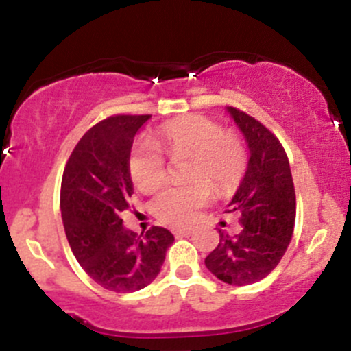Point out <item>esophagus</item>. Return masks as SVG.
Returning <instances> with one entry per match:
<instances>
[{
	"instance_id": "1",
	"label": "esophagus",
	"mask_w": 351,
	"mask_h": 351,
	"mask_svg": "<svg viewBox=\"0 0 351 351\" xmlns=\"http://www.w3.org/2000/svg\"><path fill=\"white\" fill-rule=\"evenodd\" d=\"M173 234H175L176 238H189V236L193 234V231L192 229H175Z\"/></svg>"
}]
</instances>
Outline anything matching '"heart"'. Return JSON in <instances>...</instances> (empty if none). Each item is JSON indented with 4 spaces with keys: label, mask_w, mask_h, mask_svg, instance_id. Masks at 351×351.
Returning <instances> with one entry per match:
<instances>
[{
    "label": "heart",
    "mask_w": 351,
    "mask_h": 351,
    "mask_svg": "<svg viewBox=\"0 0 351 351\" xmlns=\"http://www.w3.org/2000/svg\"><path fill=\"white\" fill-rule=\"evenodd\" d=\"M154 145L143 143L129 156V175L137 190L154 193L168 178L166 162L186 158L182 169L185 185L169 186L153 200V214L171 228H189L198 210L219 193L228 195L241 183L247 168V149L241 136L222 130L215 120L202 115H186L162 123L154 134Z\"/></svg>",
    "instance_id": "heart-1"
}]
</instances>
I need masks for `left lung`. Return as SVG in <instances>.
Here are the masks:
<instances>
[{
  "mask_svg": "<svg viewBox=\"0 0 351 351\" xmlns=\"http://www.w3.org/2000/svg\"><path fill=\"white\" fill-rule=\"evenodd\" d=\"M228 112L250 147L246 175L228 205L239 214L238 234L219 229V244L205 267L229 285H250L271 274L289 247L295 226V190L280 141L256 119L234 107Z\"/></svg>",
  "mask_w": 351,
  "mask_h": 351,
  "instance_id": "1",
  "label": "left lung"
}]
</instances>
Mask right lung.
<instances>
[{
	"label": "right lung",
	"instance_id": "right-lung-1",
	"mask_svg": "<svg viewBox=\"0 0 351 351\" xmlns=\"http://www.w3.org/2000/svg\"><path fill=\"white\" fill-rule=\"evenodd\" d=\"M151 115H113L91 127L66 162L61 214L66 238L83 270L113 292H136L158 277L175 238L153 226L146 234L123 228L120 214L134 193L129 156Z\"/></svg>",
	"mask_w": 351,
	"mask_h": 351
}]
</instances>
